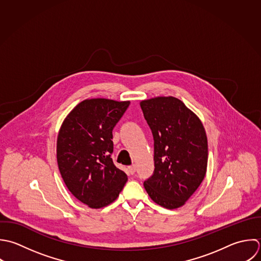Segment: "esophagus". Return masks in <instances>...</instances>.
Returning <instances> with one entry per match:
<instances>
[{
	"label": "esophagus",
	"mask_w": 261,
	"mask_h": 261,
	"mask_svg": "<svg viewBox=\"0 0 261 261\" xmlns=\"http://www.w3.org/2000/svg\"><path fill=\"white\" fill-rule=\"evenodd\" d=\"M128 170H129L130 174L133 175V174L136 172V166H135V165H132V166H130V167L128 168Z\"/></svg>",
	"instance_id": "esophagus-1"
}]
</instances>
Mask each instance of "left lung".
Returning <instances> with one entry per match:
<instances>
[{
    "label": "left lung",
    "instance_id": "8db88e82",
    "mask_svg": "<svg viewBox=\"0 0 261 261\" xmlns=\"http://www.w3.org/2000/svg\"><path fill=\"white\" fill-rule=\"evenodd\" d=\"M154 140V172L144 181L149 197L175 210L185 204L203 181L207 137L200 119L182 100L159 96L140 102Z\"/></svg>",
    "mask_w": 261,
    "mask_h": 261
}]
</instances>
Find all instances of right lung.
I'll use <instances>...</instances> for the list:
<instances>
[{
  "label": "right lung",
  "instance_id": "obj_1",
  "mask_svg": "<svg viewBox=\"0 0 261 261\" xmlns=\"http://www.w3.org/2000/svg\"><path fill=\"white\" fill-rule=\"evenodd\" d=\"M130 101L85 99L65 118L57 139V161L69 191L91 208L117 199L128 178L111 158L113 129Z\"/></svg>",
  "mask_w": 261,
  "mask_h": 261
}]
</instances>
